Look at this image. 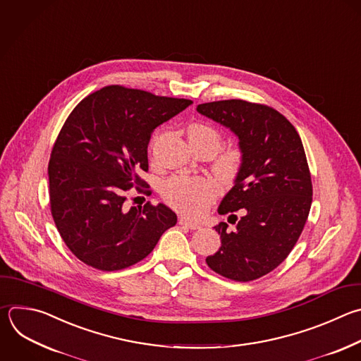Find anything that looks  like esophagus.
Masks as SVG:
<instances>
[{
	"label": "esophagus",
	"mask_w": 361,
	"mask_h": 361,
	"mask_svg": "<svg viewBox=\"0 0 361 361\" xmlns=\"http://www.w3.org/2000/svg\"><path fill=\"white\" fill-rule=\"evenodd\" d=\"M178 224H180V225H184V226H187V228H190V229H198V228H200V224L191 222V221H188V219L184 218V216H180V218H178Z\"/></svg>",
	"instance_id": "obj_1"
}]
</instances>
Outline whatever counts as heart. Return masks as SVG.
I'll return each instance as SVG.
<instances>
[{"label": "heart", "mask_w": 361, "mask_h": 361, "mask_svg": "<svg viewBox=\"0 0 361 361\" xmlns=\"http://www.w3.org/2000/svg\"><path fill=\"white\" fill-rule=\"evenodd\" d=\"M187 137L195 153H207L209 157L222 145L221 133L207 123L198 122L190 125ZM244 163L245 154L243 149L239 146H228L214 157L212 170L224 184H232L241 174ZM161 195L171 208L188 218L197 219L208 211L218 197V187L209 177L174 176L164 183Z\"/></svg>", "instance_id": "obj_1"}]
</instances>
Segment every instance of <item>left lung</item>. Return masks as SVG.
<instances>
[{
    "label": "left lung",
    "instance_id": "obj_1",
    "mask_svg": "<svg viewBox=\"0 0 361 361\" xmlns=\"http://www.w3.org/2000/svg\"><path fill=\"white\" fill-rule=\"evenodd\" d=\"M197 110L229 128L245 154L244 169L218 212L221 248L207 257L218 275L251 282L278 268L305 228L312 205V177L302 140L276 109L241 99L198 104ZM239 212L243 216L238 217Z\"/></svg>",
    "mask_w": 361,
    "mask_h": 361
}]
</instances>
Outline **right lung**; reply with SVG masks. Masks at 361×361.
<instances>
[{
  "label": "right lung",
  "instance_id": "add662e5",
  "mask_svg": "<svg viewBox=\"0 0 361 361\" xmlns=\"http://www.w3.org/2000/svg\"><path fill=\"white\" fill-rule=\"evenodd\" d=\"M188 104L110 85L71 111L51 152L49 205L61 238L79 261L103 272L129 268L177 224L163 204L128 208L126 201L132 188L152 194L137 174L149 170L152 132Z\"/></svg>",
  "mask_w": 361,
  "mask_h": 361
}]
</instances>
